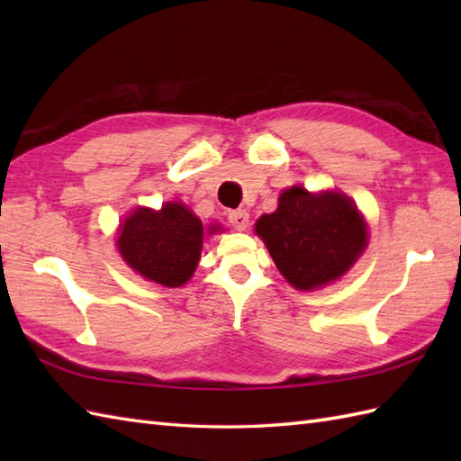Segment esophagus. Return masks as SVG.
<instances>
[{
    "label": "esophagus",
    "instance_id": "34e87169",
    "mask_svg": "<svg viewBox=\"0 0 461 461\" xmlns=\"http://www.w3.org/2000/svg\"><path fill=\"white\" fill-rule=\"evenodd\" d=\"M228 220L233 225V230L243 231V230H248V225H249V213L246 210H233V212H230Z\"/></svg>",
    "mask_w": 461,
    "mask_h": 461
}]
</instances>
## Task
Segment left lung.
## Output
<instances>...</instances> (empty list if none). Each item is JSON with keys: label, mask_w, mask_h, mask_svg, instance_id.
I'll use <instances>...</instances> for the list:
<instances>
[{"label": "left lung", "mask_w": 461, "mask_h": 461, "mask_svg": "<svg viewBox=\"0 0 461 461\" xmlns=\"http://www.w3.org/2000/svg\"><path fill=\"white\" fill-rule=\"evenodd\" d=\"M256 233L267 246L281 276L299 291L319 289L355 266L366 249L368 228L342 192L311 194L291 185L273 213H263Z\"/></svg>", "instance_id": "1"}]
</instances>
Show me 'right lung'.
<instances>
[{
	"mask_svg": "<svg viewBox=\"0 0 461 461\" xmlns=\"http://www.w3.org/2000/svg\"><path fill=\"white\" fill-rule=\"evenodd\" d=\"M203 225L182 202L136 208L119 228L116 248L126 266L164 287H182L198 267ZM218 231L212 225L208 233Z\"/></svg>",
	"mask_w": 461,
	"mask_h": 461,
	"instance_id": "1",
	"label": "right lung"
}]
</instances>
